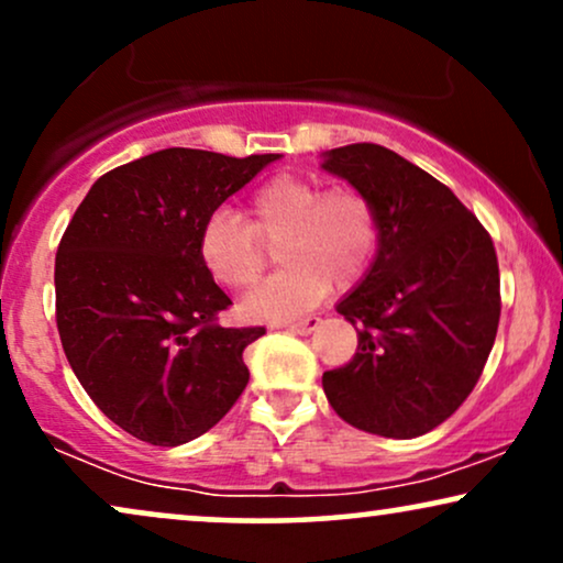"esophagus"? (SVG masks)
<instances>
[{"label": "esophagus", "instance_id": "1", "mask_svg": "<svg viewBox=\"0 0 563 563\" xmlns=\"http://www.w3.org/2000/svg\"><path fill=\"white\" fill-rule=\"evenodd\" d=\"M319 324H322V319L319 317H303V319H298V322L288 324V330L296 334H311L314 330H319Z\"/></svg>", "mask_w": 563, "mask_h": 563}]
</instances>
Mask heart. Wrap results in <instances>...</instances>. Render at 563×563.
Wrapping results in <instances>:
<instances>
[{
	"label": "heart",
	"mask_w": 563,
	"mask_h": 563,
	"mask_svg": "<svg viewBox=\"0 0 563 563\" xmlns=\"http://www.w3.org/2000/svg\"><path fill=\"white\" fill-rule=\"evenodd\" d=\"M277 239V262L286 267L241 301L246 319L290 322L322 301L332 283H358L379 249V216L361 189H324L280 174L252 191L246 218L231 208L212 210L199 229L197 254L218 286L246 290L267 265L262 241Z\"/></svg>",
	"instance_id": "b5f03b06"
}]
</instances>
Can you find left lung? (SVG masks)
Instances as JSON below:
<instances>
[{
    "label": "left lung",
    "mask_w": 563,
    "mask_h": 563,
    "mask_svg": "<svg viewBox=\"0 0 563 563\" xmlns=\"http://www.w3.org/2000/svg\"><path fill=\"white\" fill-rule=\"evenodd\" d=\"M322 168L364 191L379 216L372 267L334 306L358 330V351L324 372V395L355 429L421 437L467 400L494 347V241L450 187L387 147H334Z\"/></svg>",
    "instance_id": "1"
}]
</instances>
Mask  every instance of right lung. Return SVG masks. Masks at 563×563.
<instances>
[{
  "label": "right lung",
  "mask_w": 563,
  "mask_h": 563,
  "mask_svg": "<svg viewBox=\"0 0 563 563\" xmlns=\"http://www.w3.org/2000/svg\"><path fill=\"white\" fill-rule=\"evenodd\" d=\"M280 155L168 147L92 184L56 249V327L90 400L155 446L202 437L249 382L265 327H220L231 298L197 254L212 210Z\"/></svg>",
  "instance_id": "1"
}]
</instances>
